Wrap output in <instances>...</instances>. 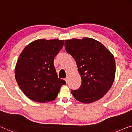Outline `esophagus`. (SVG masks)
<instances>
[{"mask_svg":"<svg viewBox=\"0 0 132 132\" xmlns=\"http://www.w3.org/2000/svg\"><path fill=\"white\" fill-rule=\"evenodd\" d=\"M64 80H65V81L66 82V83L68 82V80H69V77H67L65 79H64Z\"/></svg>","mask_w":132,"mask_h":132,"instance_id":"1","label":"esophagus"}]
</instances>
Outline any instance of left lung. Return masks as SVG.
Here are the masks:
<instances>
[{"mask_svg": "<svg viewBox=\"0 0 132 132\" xmlns=\"http://www.w3.org/2000/svg\"><path fill=\"white\" fill-rule=\"evenodd\" d=\"M67 53L77 63L81 85L71 93L76 100L90 103L102 98L111 88L116 75L114 55L102 44L94 39L66 40Z\"/></svg>", "mask_w": 132, "mask_h": 132, "instance_id": "8db88e82", "label": "left lung"}]
</instances>
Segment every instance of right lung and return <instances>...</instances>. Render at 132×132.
I'll return each mask as SVG.
<instances>
[{
    "mask_svg": "<svg viewBox=\"0 0 132 132\" xmlns=\"http://www.w3.org/2000/svg\"><path fill=\"white\" fill-rule=\"evenodd\" d=\"M63 44L64 40L38 39L29 44L20 54L15 77L30 99L40 103L53 101L66 84L59 78L54 66V59Z\"/></svg>",
    "mask_w": 132,
    "mask_h": 132,
    "instance_id": "right-lung-1",
    "label": "right lung"
}]
</instances>
